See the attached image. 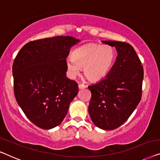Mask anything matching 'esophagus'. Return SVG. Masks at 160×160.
Returning <instances> with one entry per match:
<instances>
[{"mask_svg": "<svg viewBox=\"0 0 160 160\" xmlns=\"http://www.w3.org/2000/svg\"><path fill=\"white\" fill-rule=\"evenodd\" d=\"M78 88H79V89H83L85 88H86V85L84 84H79L78 85Z\"/></svg>", "mask_w": 160, "mask_h": 160, "instance_id": "1", "label": "esophagus"}]
</instances>
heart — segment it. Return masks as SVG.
<instances>
[{
    "label": "heart",
    "instance_id": "b5f03b06",
    "mask_svg": "<svg viewBox=\"0 0 160 160\" xmlns=\"http://www.w3.org/2000/svg\"><path fill=\"white\" fill-rule=\"evenodd\" d=\"M115 59V52L107 45L89 43L76 48L72 53V58L66 61L67 68L72 77L83 75L88 80L96 82L105 78Z\"/></svg>",
    "mask_w": 160,
    "mask_h": 160
}]
</instances>
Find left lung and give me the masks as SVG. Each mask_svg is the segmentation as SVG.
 Segmentation results:
<instances>
[{"instance_id": "8db88e82", "label": "left lung", "mask_w": 160, "mask_h": 160, "mask_svg": "<svg viewBox=\"0 0 160 160\" xmlns=\"http://www.w3.org/2000/svg\"><path fill=\"white\" fill-rule=\"evenodd\" d=\"M115 47L118 57L105 78L88 86V112L92 122L103 130L122 125L140 102L143 69L133 47L125 42L102 40Z\"/></svg>"}]
</instances>
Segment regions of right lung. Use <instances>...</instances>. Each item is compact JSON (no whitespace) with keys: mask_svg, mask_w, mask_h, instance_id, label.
<instances>
[{"mask_svg":"<svg viewBox=\"0 0 160 160\" xmlns=\"http://www.w3.org/2000/svg\"><path fill=\"white\" fill-rule=\"evenodd\" d=\"M80 41L70 36L30 41L13 61L16 100L38 127L48 130L60 125L77 96L78 83L66 77V58Z\"/></svg>","mask_w":160,"mask_h":160,"instance_id":"right-lung-1","label":"right lung"}]
</instances>
